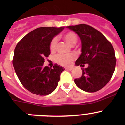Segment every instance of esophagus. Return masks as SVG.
<instances>
[{
	"mask_svg": "<svg viewBox=\"0 0 125 125\" xmlns=\"http://www.w3.org/2000/svg\"><path fill=\"white\" fill-rule=\"evenodd\" d=\"M66 70H68L71 71V70H73V67H69V68H66Z\"/></svg>",
	"mask_w": 125,
	"mask_h": 125,
	"instance_id": "esophagus-1",
	"label": "esophagus"
}]
</instances>
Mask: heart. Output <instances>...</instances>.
Instances as JSON below:
<instances>
[{
	"instance_id": "obj_1",
	"label": "heart",
	"mask_w": 125,
	"mask_h": 125,
	"mask_svg": "<svg viewBox=\"0 0 125 125\" xmlns=\"http://www.w3.org/2000/svg\"><path fill=\"white\" fill-rule=\"evenodd\" d=\"M62 38L70 46H73L77 42V37L74 32H67L62 35ZM57 40L56 38H54L51 40L50 45V49L51 52L55 51L57 48ZM75 59V55L74 54L68 55H59L56 57V61L58 63L64 66H68L71 64V62Z\"/></svg>"
}]
</instances>
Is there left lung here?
Segmentation results:
<instances>
[{
    "mask_svg": "<svg viewBox=\"0 0 125 125\" xmlns=\"http://www.w3.org/2000/svg\"><path fill=\"white\" fill-rule=\"evenodd\" d=\"M66 28L77 34L82 43L81 54L75 65L82 68V75L74 80L82 90L94 93L101 89L110 80L116 65L113 45L100 32L86 24Z\"/></svg>",
    "mask_w": 125,
    "mask_h": 125,
    "instance_id": "left-lung-1",
    "label": "left lung"
}]
</instances>
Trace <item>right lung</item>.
<instances>
[{
    "mask_svg": "<svg viewBox=\"0 0 125 125\" xmlns=\"http://www.w3.org/2000/svg\"><path fill=\"white\" fill-rule=\"evenodd\" d=\"M64 26L40 27L29 32L17 43L12 64L22 85L39 95H46L55 90L65 68L55 64L52 68L43 66L50 54V45Z\"/></svg>",
    "mask_w": 125,
    "mask_h": 125,
    "instance_id": "obj_1",
    "label": "right lung"
}]
</instances>
